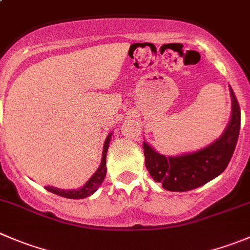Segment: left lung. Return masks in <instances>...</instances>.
<instances>
[{"label":"left lung","instance_id":"left-lung-1","mask_svg":"<svg viewBox=\"0 0 250 250\" xmlns=\"http://www.w3.org/2000/svg\"><path fill=\"white\" fill-rule=\"evenodd\" d=\"M232 117L221 138L209 146L181 156H165L144 143L145 166L152 179L171 192H187L204 186L226 169L236 149L241 128V108L232 88Z\"/></svg>","mask_w":250,"mask_h":250}]
</instances>
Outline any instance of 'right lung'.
Wrapping results in <instances>:
<instances>
[{
    "instance_id": "obj_1",
    "label": "right lung",
    "mask_w": 250,
    "mask_h": 250,
    "mask_svg": "<svg viewBox=\"0 0 250 250\" xmlns=\"http://www.w3.org/2000/svg\"><path fill=\"white\" fill-rule=\"evenodd\" d=\"M111 140V134H108V137L106 138V142L104 144V151H103V161H101L100 167L98 168V171L94 173V176L89 179L85 183V186L83 188H79V189H72V190H62L55 188V187H45V189H47L48 192L53 193V194H57L60 197L68 198V199H84V198L89 197V195L93 194L94 192H96L100 184L103 183V181L105 179L106 176V154H107L108 144H110Z\"/></svg>"
}]
</instances>
